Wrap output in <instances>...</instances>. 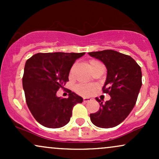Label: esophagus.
<instances>
[{"instance_id":"1","label":"esophagus","mask_w":159,"mask_h":159,"mask_svg":"<svg viewBox=\"0 0 159 159\" xmlns=\"http://www.w3.org/2000/svg\"><path fill=\"white\" fill-rule=\"evenodd\" d=\"M91 100V98H84V102H90Z\"/></svg>"}]
</instances>
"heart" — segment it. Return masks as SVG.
<instances>
[{
	"instance_id": "obj_1",
	"label": "heart",
	"mask_w": 159,
	"mask_h": 159,
	"mask_svg": "<svg viewBox=\"0 0 159 159\" xmlns=\"http://www.w3.org/2000/svg\"><path fill=\"white\" fill-rule=\"evenodd\" d=\"M100 64V63L97 61H95V60H93V61H90V67L93 66ZM96 89V87L93 84H78L75 87V91L78 93V94L81 95V96H90L93 93V91Z\"/></svg>"
}]
</instances>
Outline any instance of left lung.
<instances>
[{"mask_svg":"<svg viewBox=\"0 0 159 159\" xmlns=\"http://www.w3.org/2000/svg\"><path fill=\"white\" fill-rule=\"evenodd\" d=\"M88 54L106 66L107 78L102 90L111 96V99L104 104L96 98L100 108L96 113L90 114V120L99 128L115 127L129 116L135 105L142 85L141 69L130 56L114 50Z\"/></svg>","mask_w":159,"mask_h":159,"instance_id":"left-lung-1","label":"left lung"}]
</instances>
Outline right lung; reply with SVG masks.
I'll list each match as a JSON object with an SVG mask.
<instances>
[{
	"instance_id": "obj_1",
	"label": "right lung",
	"mask_w": 159,
	"mask_h": 159,
	"mask_svg": "<svg viewBox=\"0 0 159 159\" xmlns=\"http://www.w3.org/2000/svg\"><path fill=\"white\" fill-rule=\"evenodd\" d=\"M85 53H38L26 61L22 78L25 99L38 123L51 129L66 125L72 108L83 98L69 90L67 98L57 97V91L69 81L72 65Z\"/></svg>"
}]
</instances>
